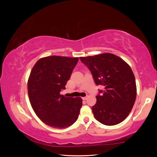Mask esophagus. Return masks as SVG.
I'll return each mask as SVG.
<instances>
[{"instance_id":"obj_1","label":"esophagus","mask_w":157,"mask_h":157,"mask_svg":"<svg viewBox=\"0 0 157 157\" xmlns=\"http://www.w3.org/2000/svg\"><path fill=\"white\" fill-rule=\"evenodd\" d=\"M87 99H88V97H83V98H82L83 100H86Z\"/></svg>"}]
</instances>
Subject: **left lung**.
<instances>
[{
    "label": "left lung",
    "mask_w": 157,
    "mask_h": 157,
    "mask_svg": "<svg viewBox=\"0 0 157 157\" xmlns=\"http://www.w3.org/2000/svg\"><path fill=\"white\" fill-rule=\"evenodd\" d=\"M80 59L91 71L96 84L105 88L92 108L95 118L107 126L119 124L131 112L136 98V79L130 65L111 53Z\"/></svg>",
    "instance_id": "left-lung-1"
}]
</instances>
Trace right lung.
<instances>
[{"label": "right lung", "instance_id": "add662e5", "mask_svg": "<svg viewBox=\"0 0 157 157\" xmlns=\"http://www.w3.org/2000/svg\"><path fill=\"white\" fill-rule=\"evenodd\" d=\"M78 58L44 57L33 66L27 82L28 95L36 116L46 125L65 128L77 120L82 98L60 94L69 80Z\"/></svg>", "mask_w": 157, "mask_h": 157}]
</instances>
